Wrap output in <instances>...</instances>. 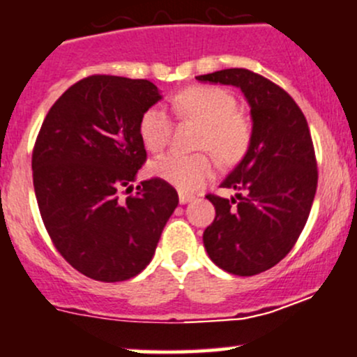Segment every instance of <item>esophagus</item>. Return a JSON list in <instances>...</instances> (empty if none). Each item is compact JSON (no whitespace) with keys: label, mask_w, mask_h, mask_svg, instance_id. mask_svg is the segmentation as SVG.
Masks as SVG:
<instances>
[{"label":"esophagus","mask_w":357,"mask_h":357,"mask_svg":"<svg viewBox=\"0 0 357 357\" xmlns=\"http://www.w3.org/2000/svg\"><path fill=\"white\" fill-rule=\"evenodd\" d=\"M193 195H186V193H183V191H179V204L181 205H185V204H190L191 200H193Z\"/></svg>","instance_id":"34e87169"}]
</instances>
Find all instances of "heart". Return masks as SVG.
Masks as SVG:
<instances>
[{"instance_id": "heart-1", "label": "heart", "mask_w": 357, "mask_h": 357, "mask_svg": "<svg viewBox=\"0 0 357 357\" xmlns=\"http://www.w3.org/2000/svg\"><path fill=\"white\" fill-rule=\"evenodd\" d=\"M174 109L204 126L198 149L210 150L222 162H234L245 153L250 142L248 123L239 114L236 99L220 87L198 85L174 97ZM140 138L150 152H160L171 137V118L162 107H149L142 114ZM150 174L179 191H197L215 174V162L208 153H166L150 162Z\"/></svg>"}]
</instances>
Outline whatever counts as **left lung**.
I'll list each match as a JSON object with an SVG mask.
<instances>
[{
  "mask_svg": "<svg viewBox=\"0 0 357 357\" xmlns=\"http://www.w3.org/2000/svg\"><path fill=\"white\" fill-rule=\"evenodd\" d=\"M197 80L241 89L250 104V145L220 185L238 193L229 200L207 195L215 219L204 245L217 267L257 275L292 250L310 215L318 183L310 128L292 97L261 75L229 68Z\"/></svg>",
  "mask_w": 357,
  "mask_h": 357,
  "instance_id": "8db88e82",
  "label": "left lung"
}]
</instances>
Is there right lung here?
<instances>
[{
	"label": "right lung",
	"instance_id": "1",
	"mask_svg": "<svg viewBox=\"0 0 357 357\" xmlns=\"http://www.w3.org/2000/svg\"><path fill=\"white\" fill-rule=\"evenodd\" d=\"M162 99L149 80L92 75L47 112L32 153L40 217L56 250L100 282L138 275L152 260L178 193L159 178L133 190L147 159L142 114Z\"/></svg>",
	"mask_w": 357,
	"mask_h": 357
}]
</instances>
